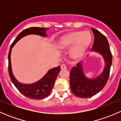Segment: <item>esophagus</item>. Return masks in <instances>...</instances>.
<instances>
[{
	"mask_svg": "<svg viewBox=\"0 0 121 121\" xmlns=\"http://www.w3.org/2000/svg\"><path fill=\"white\" fill-rule=\"evenodd\" d=\"M67 65L65 64H63L61 65V69H66Z\"/></svg>",
	"mask_w": 121,
	"mask_h": 121,
	"instance_id": "1",
	"label": "esophagus"
}]
</instances>
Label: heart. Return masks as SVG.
Masks as SVG:
<instances>
[{
	"mask_svg": "<svg viewBox=\"0 0 121 121\" xmlns=\"http://www.w3.org/2000/svg\"><path fill=\"white\" fill-rule=\"evenodd\" d=\"M91 35L88 31H74L61 39L59 47L64 49L73 46L70 54L74 58H77L84 54L91 43Z\"/></svg>",
	"mask_w": 121,
	"mask_h": 121,
	"instance_id": "1",
	"label": "heart"
}]
</instances>
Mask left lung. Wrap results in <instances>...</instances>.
I'll list each match as a JSON object with an SVG mask.
<instances>
[{"mask_svg":"<svg viewBox=\"0 0 121 121\" xmlns=\"http://www.w3.org/2000/svg\"><path fill=\"white\" fill-rule=\"evenodd\" d=\"M92 30L95 38L91 50L103 56L105 66L102 74L93 80L85 77L80 63L77 64V67L72 68L69 74L71 90L75 96L82 98L95 95L105 86L109 78L112 61V56L107 38L94 28L92 27Z\"/></svg>","mask_w":121,"mask_h":121,"instance_id":"8db88e82","label":"left lung"}]
</instances>
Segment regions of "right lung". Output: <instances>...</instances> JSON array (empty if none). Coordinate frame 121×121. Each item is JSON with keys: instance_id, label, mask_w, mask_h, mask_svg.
Masks as SVG:
<instances>
[{"instance_id": "add662e5", "label": "right lung", "mask_w": 121, "mask_h": 121, "mask_svg": "<svg viewBox=\"0 0 121 121\" xmlns=\"http://www.w3.org/2000/svg\"><path fill=\"white\" fill-rule=\"evenodd\" d=\"M46 28L42 27H33L28 28L23 30L18 35L15 40L13 41L10 47L8 55V71L10 78L12 82L23 95L26 97L34 99H42L50 95L54 85L55 81L58 74L60 71V66L54 67L50 69L48 73L44 75V77L37 82L31 84H23L18 82L12 71L10 61V54L12 47L14 44L24 36L29 35H37L45 37L46 33L45 32Z\"/></svg>"}]
</instances>
